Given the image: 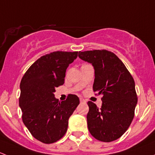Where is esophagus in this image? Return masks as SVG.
<instances>
[{
  "label": "esophagus",
  "mask_w": 155,
  "mask_h": 155,
  "mask_svg": "<svg viewBox=\"0 0 155 155\" xmlns=\"http://www.w3.org/2000/svg\"><path fill=\"white\" fill-rule=\"evenodd\" d=\"M79 101H80V103H85V102H86V101H85V99H83L82 97L79 98Z\"/></svg>",
  "instance_id": "34e87169"
}]
</instances>
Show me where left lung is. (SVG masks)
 <instances>
[{"mask_svg":"<svg viewBox=\"0 0 155 155\" xmlns=\"http://www.w3.org/2000/svg\"><path fill=\"white\" fill-rule=\"evenodd\" d=\"M79 57L94 68L93 90L102 94V106L98 108L87 102L89 132L97 140L114 141L120 138L134 117L137 95L134 78L123 62L112 51L93 50L79 51Z\"/></svg>","mask_w":155,"mask_h":155,"instance_id":"8db88e82","label":"left lung"}]
</instances>
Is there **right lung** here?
<instances>
[{"instance_id":"add662e5","label":"right lung","mask_w":155,"mask_h":155,"mask_svg":"<svg viewBox=\"0 0 155 155\" xmlns=\"http://www.w3.org/2000/svg\"><path fill=\"white\" fill-rule=\"evenodd\" d=\"M78 51H53L37 59L26 71L20 83L19 107L22 121L31 135L46 144L57 142L68 130V120L79 104L76 95L69 94L59 102L55 87L64 83L69 64Z\"/></svg>"}]
</instances>
